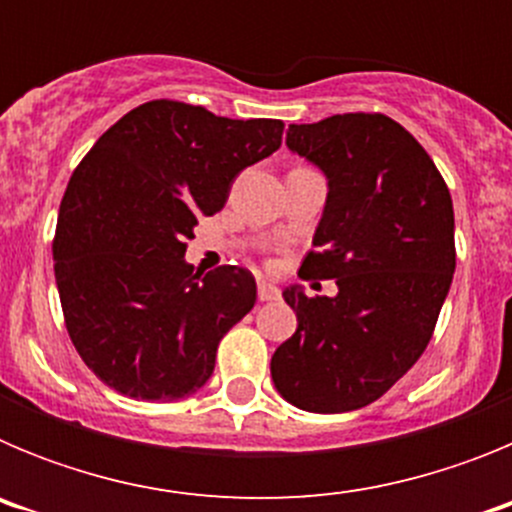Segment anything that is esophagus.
Listing matches in <instances>:
<instances>
[{"label":"esophagus","instance_id":"1","mask_svg":"<svg viewBox=\"0 0 512 512\" xmlns=\"http://www.w3.org/2000/svg\"><path fill=\"white\" fill-rule=\"evenodd\" d=\"M277 297H279V289L274 287L271 282H264V279H261V282H259V300L261 302H271V300H277Z\"/></svg>","mask_w":512,"mask_h":512}]
</instances>
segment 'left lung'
<instances>
[{
	"mask_svg": "<svg viewBox=\"0 0 512 512\" xmlns=\"http://www.w3.org/2000/svg\"><path fill=\"white\" fill-rule=\"evenodd\" d=\"M287 146L328 176L305 279L336 297L284 289L295 336L271 356L279 395L310 413L379 400L423 356L456 269L454 205L441 171L400 122L343 112L289 125Z\"/></svg>",
	"mask_w": 512,
	"mask_h": 512,
	"instance_id": "8db88e82",
	"label": "left lung"
}]
</instances>
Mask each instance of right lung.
I'll use <instances>...</instances> for the list:
<instances>
[{
    "mask_svg": "<svg viewBox=\"0 0 512 512\" xmlns=\"http://www.w3.org/2000/svg\"><path fill=\"white\" fill-rule=\"evenodd\" d=\"M282 130V120L153 99L81 158L58 212L53 271L71 343L107 387L171 402L210 379L256 282L238 266L194 274L184 251L235 176L282 146Z\"/></svg>",
    "mask_w": 512,
    "mask_h": 512,
    "instance_id": "1",
    "label": "right lung"
}]
</instances>
